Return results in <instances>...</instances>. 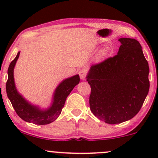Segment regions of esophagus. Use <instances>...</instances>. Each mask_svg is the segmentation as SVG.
<instances>
[{
  "label": "esophagus",
  "instance_id": "1",
  "mask_svg": "<svg viewBox=\"0 0 158 158\" xmlns=\"http://www.w3.org/2000/svg\"><path fill=\"white\" fill-rule=\"evenodd\" d=\"M78 73H79V77H80L81 79H85V77H86V75H87V70L84 68L81 69V70H79Z\"/></svg>",
  "mask_w": 158,
  "mask_h": 158
}]
</instances>
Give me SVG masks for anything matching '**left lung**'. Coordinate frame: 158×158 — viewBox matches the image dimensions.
<instances>
[{
  "instance_id": "1",
  "label": "left lung",
  "mask_w": 158,
  "mask_h": 158,
  "mask_svg": "<svg viewBox=\"0 0 158 158\" xmlns=\"http://www.w3.org/2000/svg\"><path fill=\"white\" fill-rule=\"evenodd\" d=\"M119 41L117 55L92 65L87 77L90 110L108 124L133 118L149 90V68L140 44L128 38Z\"/></svg>"
}]
</instances>
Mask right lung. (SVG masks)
<instances>
[{"instance_id": "obj_1", "label": "right lung", "mask_w": 158, "mask_h": 158, "mask_svg": "<svg viewBox=\"0 0 158 158\" xmlns=\"http://www.w3.org/2000/svg\"><path fill=\"white\" fill-rule=\"evenodd\" d=\"M19 54L20 52H18L16 57L12 61L8 68V79L6 84L7 97L10 99L16 114L23 120L36 125L49 124L56 120L60 115L67 97L74 87L79 84L80 78L79 75H76L63 81L56 89L52 106L48 110H41L27 102L18 93L15 88L13 70Z\"/></svg>"}]
</instances>
